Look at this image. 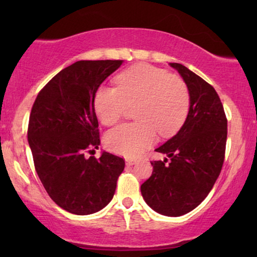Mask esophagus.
<instances>
[{"label":"esophagus","mask_w":257,"mask_h":257,"mask_svg":"<svg viewBox=\"0 0 257 257\" xmlns=\"http://www.w3.org/2000/svg\"><path fill=\"white\" fill-rule=\"evenodd\" d=\"M136 163V159H126V165H127V166H132V165H135Z\"/></svg>","instance_id":"1"}]
</instances>
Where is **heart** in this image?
I'll list each match as a JSON object with an SVG mask.
<instances>
[{"mask_svg":"<svg viewBox=\"0 0 257 257\" xmlns=\"http://www.w3.org/2000/svg\"><path fill=\"white\" fill-rule=\"evenodd\" d=\"M117 87L100 86L94 94V111L105 126L119 121L127 107L135 106L132 124L118 126L105 136L111 152L137 157L156 142L157 132L168 137L178 132L187 118L189 90L179 76L157 66L133 65L115 78Z\"/></svg>","mask_w":257,"mask_h":257,"instance_id":"b5f03b06","label":"heart"}]
</instances>
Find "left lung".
<instances>
[{"label": "left lung", "mask_w": 257, "mask_h": 257, "mask_svg": "<svg viewBox=\"0 0 257 257\" xmlns=\"http://www.w3.org/2000/svg\"><path fill=\"white\" fill-rule=\"evenodd\" d=\"M187 84L191 104L177 135L158 147L171 161H152V175L140 187L145 202L161 215L181 216L213 188L224 160L227 118L214 87L179 63H170Z\"/></svg>", "instance_id": "1"}]
</instances>
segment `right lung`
Segmentation results:
<instances>
[{
    "instance_id": "right-lung-1",
    "label": "right lung",
    "mask_w": 257,
    "mask_h": 257,
    "mask_svg": "<svg viewBox=\"0 0 257 257\" xmlns=\"http://www.w3.org/2000/svg\"><path fill=\"white\" fill-rule=\"evenodd\" d=\"M121 64L110 59L73 63L40 91L31 108L28 142L35 168L49 196L69 213L103 209L124 171V159L114 154L85 157L100 144L94 94Z\"/></svg>"
}]
</instances>
